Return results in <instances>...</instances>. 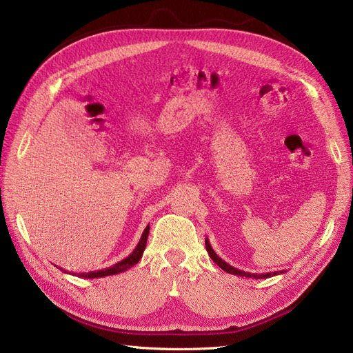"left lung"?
Returning a JSON list of instances; mask_svg holds the SVG:
<instances>
[{
    "label": "left lung",
    "instance_id": "1",
    "mask_svg": "<svg viewBox=\"0 0 353 353\" xmlns=\"http://www.w3.org/2000/svg\"><path fill=\"white\" fill-rule=\"evenodd\" d=\"M206 243V250H208V253H209V256L212 258V261L215 262L221 270H223V271H227L228 274H234V275H239V276H245V279H253V280H261V279H268V276H274V275H276V274H283L284 271H281V272H266V274H252V272H245V271H241V270H237V268H234V266H231V265H228L225 261H222L219 256L213 252V249H212V245H210V243H209V240H206L205 241Z\"/></svg>",
    "mask_w": 353,
    "mask_h": 353
}]
</instances>
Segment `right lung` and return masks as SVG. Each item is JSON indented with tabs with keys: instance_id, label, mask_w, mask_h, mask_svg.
<instances>
[{
	"instance_id": "add662e5",
	"label": "right lung",
	"mask_w": 353,
	"mask_h": 353,
	"mask_svg": "<svg viewBox=\"0 0 353 353\" xmlns=\"http://www.w3.org/2000/svg\"><path fill=\"white\" fill-rule=\"evenodd\" d=\"M148 231H150V227H147V228L144 230L143 236H141L140 241H138V244H137V248L134 249V252H132L130 256H126V258H125V259H122L121 262L114 263L113 266H109V268H105V270H100V271L79 272V274H77V272H69V274H72V275H78V276H82V279H101V276L116 275V274H121V272H125V271H128V270H130V268H132V266H134L135 263L140 262L141 256H143V253H144V249H145V244H147ZM59 268H60V266H59ZM60 271H63V272H66V274H68V271H66V270H63V268H60Z\"/></svg>"
}]
</instances>
